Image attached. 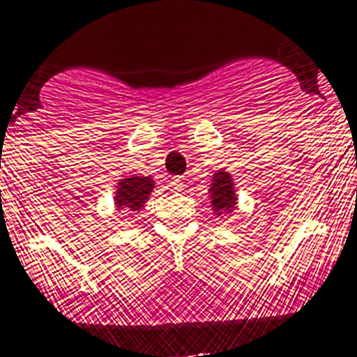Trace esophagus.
I'll list each match as a JSON object with an SVG mask.
<instances>
[{"mask_svg":"<svg viewBox=\"0 0 357 357\" xmlns=\"http://www.w3.org/2000/svg\"><path fill=\"white\" fill-rule=\"evenodd\" d=\"M171 186H172V190H176V192H181V190H183V181L179 178H172L171 179Z\"/></svg>","mask_w":357,"mask_h":357,"instance_id":"obj_1","label":"esophagus"}]
</instances>
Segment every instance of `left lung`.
Returning a JSON list of instances; mask_svg holds the SVG:
<instances>
[{
	"label": "left lung",
	"mask_w": 357,
	"mask_h": 357,
	"mask_svg": "<svg viewBox=\"0 0 357 357\" xmlns=\"http://www.w3.org/2000/svg\"><path fill=\"white\" fill-rule=\"evenodd\" d=\"M211 188H209V197H211V208L216 216L232 213L238 204L236 197L234 181L232 176L225 171H216L211 179Z\"/></svg>",
	"instance_id": "obj_1"
}]
</instances>
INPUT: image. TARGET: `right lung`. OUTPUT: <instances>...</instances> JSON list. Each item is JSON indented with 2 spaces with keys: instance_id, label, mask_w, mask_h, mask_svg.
<instances>
[{
  "instance_id": "obj_1",
  "label": "right lung",
  "mask_w": 357,
  "mask_h": 357,
  "mask_svg": "<svg viewBox=\"0 0 357 357\" xmlns=\"http://www.w3.org/2000/svg\"><path fill=\"white\" fill-rule=\"evenodd\" d=\"M153 188H155V181L151 176H130V178L119 179L114 197L116 208L139 211L146 204Z\"/></svg>"
}]
</instances>
